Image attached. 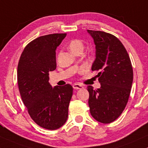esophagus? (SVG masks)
<instances>
[{
  "mask_svg": "<svg viewBox=\"0 0 148 148\" xmlns=\"http://www.w3.org/2000/svg\"><path fill=\"white\" fill-rule=\"evenodd\" d=\"M73 89H83V88H84V87H83L82 85H81V84H73Z\"/></svg>",
  "mask_w": 148,
  "mask_h": 148,
  "instance_id": "1",
  "label": "esophagus"
}]
</instances>
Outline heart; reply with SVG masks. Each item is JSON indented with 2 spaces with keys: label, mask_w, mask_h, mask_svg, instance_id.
Wrapping results in <instances>:
<instances>
[{
  "label": "heart",
  "mask_w": 148,
  "mask_h": 148,
  "mask_svg": "<svg viewBox=\"0 0 148 148\" xmlns=\"http://www.w3.org/2000/svg\"><path fill=\"white\" fill-rule=\"evenodd\" d=\"M68 47H69V49L72 52H73L74 54H76L77 52H82L83 49L84 48V42H82L81 40L79 39H73L70 41L69 45H68ZM80 72H83L84 71V68H82L79 70Z\"/></svg>",
  "instance_id": "b5f03b06"
}]
</instances>
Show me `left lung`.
<instances>
[{
	"label": "left lung",
	"instance_id": "left-lung-1",
	"mask_svg": "<svg viewBox=\"0 0 148 148\" xmlns=\"http://www.w3.org/2000/svg\"><path fill=\"white\" fill-rule=\"evenodd\" d=\"M96 45L92 71H97L99 89L87 86L88 103L92 116L109 124L120 116L127 106L133 82V68L127 49L113 35L87 30Z\"/></svg>",
	"mask_w": 148,
	"mask_h": 148
}]
</instances>
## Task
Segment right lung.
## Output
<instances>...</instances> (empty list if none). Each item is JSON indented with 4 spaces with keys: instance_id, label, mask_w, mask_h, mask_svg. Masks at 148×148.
Here are the masks:
<instances>
[{
    "instance_id": "right-lung-1",
    "label": "right lung",
    "mask_w": 148,
    "mask_h": 148,
    "mask_svg": "<svg viewBox=\"0 0 148 148\" xmlns=\"http://www.w3.org/2000/svg\"><path fill=\"white\" fill-rule=\"evenodd\" d=\"M66 34H49L30 42L21 53L17 82L23 103L31 119L40 127L55 130L65 124L73 96L69 84L49 83V72L56 68V49Z\"/></svg>"
}]
</instances>
